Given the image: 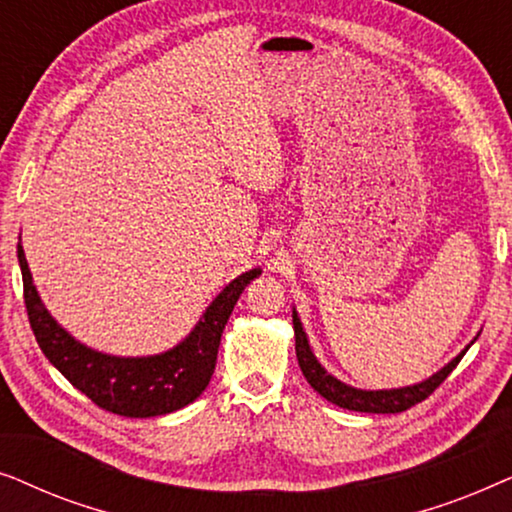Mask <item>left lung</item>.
Masks as SVG:
<instances>
[{"mask_svg": "<svg viewBox=\"0 0 512 512\" xmlns=\"http://www.w3.org/2000/svg\"><path fill=\"white\" fill-rule=\"evenodd\" d=\"M293 331H296L298 366L303 370L305 380L312 384V389L324 396L326 401L340 405V408L354 410V412H375V415H396V412H405L408 408H412V405L422 403L424 398H429L433 391L445 382V377L457 368L461 356H464L468 349L466 347L459 356H454L445 368H440L436 375L429 377V380L412 384V387H401V389L366 391V389L349 387V384L340 382L338 377H333L324 366H321L317 356L312 354L310 342H307V335L303 331V324H300L296 310H293Z\"/></svg>", "mask_w": 512, "mask_h": 512, "instance_id": "1", "label": "left lung"}]
</instances>
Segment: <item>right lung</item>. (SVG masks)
<instances>
[{"instance_id": "add662e5", "label": "right lung", "mask_w": 512, "mask_h": 512, "mask_svg": "<svg viewBox=\"0 0 512 512\" xmlns=\"http://www.w3.org/2000/svg\"><path fill=\"white\" fill-rule=\"evenodd\" d=\"M25 307L46 359L102 410L121 417H158L193 403L212 380L221 333L230 312L261 268L242 272L212 300L198 324L177 347L156 356H111L74 340L41 303L23 247L18 244Z\"/></svg>"}]
</instances>
